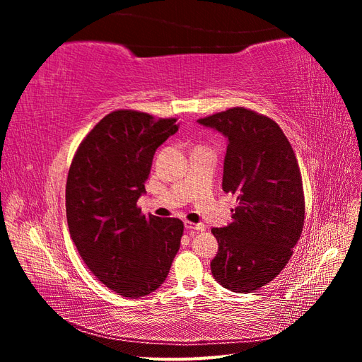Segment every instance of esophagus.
Here are the masks:
<instances>
[{"instance_id": "obj_1", "label": "esophagus", "mask_w": 362, "mask_h": 362, "mask_svg": "<svg viewBox=\"0 0 362 362\" xmlns=\"http://www.w3.org/2000/svg\"><path fill=\"white\" fill-rule=\"evenodd\" d=\"M184 225H185V228H187L192 234H194V233H202L204 229H205V225H204V223H192L190 221H185Z\"/></svg>"}]
</instances>
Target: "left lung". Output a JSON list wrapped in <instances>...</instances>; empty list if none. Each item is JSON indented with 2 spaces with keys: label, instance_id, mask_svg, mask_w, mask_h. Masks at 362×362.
<instances>
[{
  "label": "left lung",
  "instance_id": "1",
  "mask_svg": "<svg viewBox=\"0 0 362 362\" xmlns=\"http://www.w3.org/2000/svg\"><path fill=\"white\" fill-rule=\"evenodd\" d=\"M228 137L223 192L237 194L233 222L213 228L218 249L214 279L235 293H252L275 279L298 245L305 196L298 158L275 120L233 107L198 119Z\"/></svg>",
  "mask_w": 362,
  "mask_h": 362
}]
</instances>
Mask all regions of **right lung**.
<instances>
[{
  "instance_id": "1",
  "label": "right lung",
  "mask_w": 362,
  "mask_h": 362,
  "mask_svg": "<svg viewBox=\"0 0 362 362\" xmlns=\"http://www.w3.org/2000/svg\"><path fill=\"white\" fill-rule=\"evenodd\" d=\"M178 131L175 117L137 110L104 116L76 149L66 181L69 234L105 287L141 298L166 279L184 223L137 206L157 148Z\"/></svg>"
}]
</instances>
